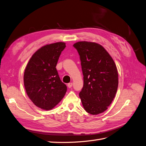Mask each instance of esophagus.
<instances>
[{"mask_svg": "<svg viewBox=\"0 0 146 146\" xmlns=\"http://www.w3.org/2000/svg\"><path fill=\"white\" fill-rule=\"evenodd\" d=\"M72 85H73L72 82H70L67 84V86H68V87H69V88H71V87H72Z\"/></svg>", "mask_w": 146, "mask_h": 146, "instance_id": "1", "label": "esophagus"}]
</instances>
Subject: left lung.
Here are the masks:
<instances>
[{
    "label": "left lung",
    "instance_id": "1",
    "mask_svg": "<svg viewBox=\"0 0 146 146\" xmlns=\"http://www.w3.org/2000/svg\"><path fill=\"white\" fill-rule=\"evenodd\" d=\"M80 54L84 86L80 97L88 113L97 115L105 111L115 97L119 84L114 60L101 44L78 41L73 44Z\"/></svg>",
    "mask_w": 146,
    "mask_h": 146
}]
</instances>
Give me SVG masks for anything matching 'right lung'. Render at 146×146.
<instances>
[{
    "mask_svg": "<svg viewBox=\"0 0 146 146\" xmlns=\"http://www.w3.org/2000/svg\"><path fill=\"white\" fill-rule=\"evenodd\" d=\"M65 43L46 44L29 60L24 73L26 93L34 105L41 110H51L64 98L66 86L60 80L56 66Z\"/></svg>",
    "mask_w": 146,
    "mask_h": 146,
    "instance_id": "obj_1",
    "label": "right lung"
}]
</instances>
